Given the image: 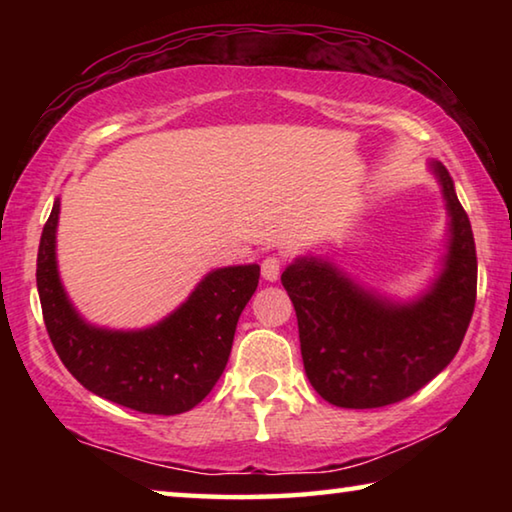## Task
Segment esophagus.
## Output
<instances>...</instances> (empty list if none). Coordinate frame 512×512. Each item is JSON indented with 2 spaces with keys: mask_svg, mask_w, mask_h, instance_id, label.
Masks as SVG:
<instances>
[{
  "mask_svg": "<svg viewBox=\"0 0 512 512\" xmlns=\"http://www.w3.org/2000/svg\"><path fill=\"white\" fill-rule=\"evenodd\" d=\"M280 273H282V259L277 257V255H271V257H266L264 262H262V277L266 282H275L277 277H280Z\"/></svg>",
  "mask_w": 512,
  "mask_h": 512,
  "instance_id": "obj_1",
  "label": "esophagus"
}]
</instances>
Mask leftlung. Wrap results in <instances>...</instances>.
I'll use <instances>...</instances> for the list:
<instances>
[{
  "label": "left lung",
  "instance_id": "1",
  "mask_svg": "<svg viewBox=\"0 0 512 512\" xmlns=\"http://www.w3.org/2000/svg\"><path fill=\"white\" fill-rule=\"evenodd\" d=\"M429 167L443 189L449 246L443 271L418 300L381 298L320 257H298L282 273L305 372L329 404L377 409L402 402L461 348L476 302L474 235L449 171L440 162Z\"/></svg>",
  "mask_w": 512,
  "mask_h": 512
}]
</instances>
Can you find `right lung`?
I'll list each match as a JSON object with an SVG mask.
<instances>
[{
  "instance_id": "add662e5",
  "label": "right lung",
  "mask_w": 512,
  "mask_h": 512,
  "mask_svg": "<svg viewBox=\"0 0 512 512\" xmlns=\"http://www.w3.org/2000/svg\"><path fill=\"white\" fill-rule=\"evenodd\" d=\"M54 201L38 248L36 282L49 339L60 361L94 395L151 415L194 409L228 363L237 320L253 298L259 266H225L207 273L183 305L146 329L90 325L69 302L58 277Z\"/></svg>"
}]
</instances>
